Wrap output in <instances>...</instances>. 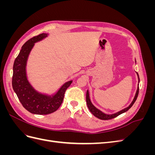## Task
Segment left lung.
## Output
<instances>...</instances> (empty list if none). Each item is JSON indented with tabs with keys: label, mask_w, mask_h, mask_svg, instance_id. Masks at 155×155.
Returning a JSON list of instances; mask_svg holds the SVG:
<instances>
[{
	"label": "left lung",
	"mask_w": 155,
	"mask_h": 155,
	"mask_svg": "<svg viewBox=\"0 0 155 155\" xmlns=\"http://www.w3.org/2000/svg\"><path fill=\"white\" fill-rule=\"evenodd\" d=\"M137 76H138V83H139V82H140L139 76H138V74L137 72ZM138 92H139V84H138L137 90V92H136V94H135V96H134V99H133V101L131 102V104L129 105V107L125 108V109H122V110L119 111V112H116V113H114V114H107L104 113V112H103L102 111H101L100 110H99L98 109H97V108L92 104V102H91V99H90V96H89V92H88V91L87 90V94H86V101H87V107H88V108L89 110L91 111V113H92L94 116L97 117V118H99V119H100V120H110V119H112V118H116V117H117L118 116L120 115L121 114L124 113V112H125L126 111H127V110L130 109V108L133 105V104H134V102L136 101V100H137L138 95Z\"/></svg>",
	"instance_id": "1"
}]
</instances>
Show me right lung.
<instances>
[{
    "instance_id": "right-lung-1",
    "label": "right lung",
    "mask_w": 155,
    "mask_h": 155,
    "mask_svg": "<svg viewBox=\"0 0 155 155\" xmlns=\"http://www.w3.org/2000/svg\"><path fill=\"white\" fill-rule=\"evenodd\" d=\"M48 35L43 33L26 41L22 46L13 67V91L22 106L28 111L35 114H48L57 110L62 104L65 91L72 83V80L66 82L57 92L48 95L37 91L28 79L26 64L30 51L35 43L44 39Z\"/></svg>"
}]
</instances>
